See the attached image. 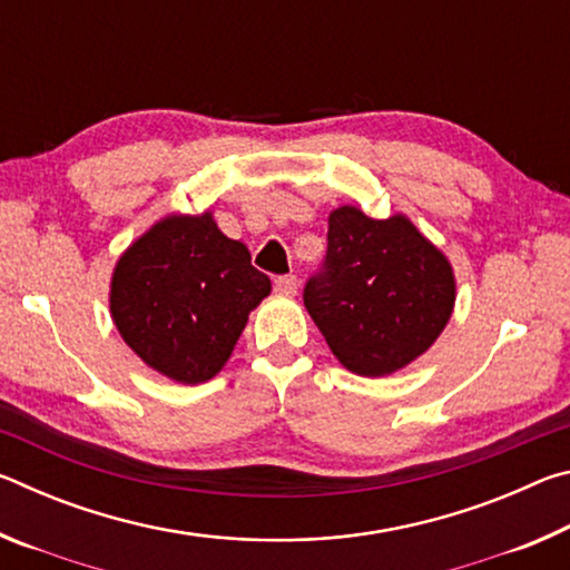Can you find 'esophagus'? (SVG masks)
Masks as SVG:
<instances>
[{"mask_svg":"<svg viewBox=\"0 0 570 570\" xmlns=\"http://www.w3.org/2000/svg\"><path fill=\"white\" fill-rule=\"evenodd\" d=\"M296 286H298L296 276H278L276 282H274L276 292L284 294V296H294V294H296Z\"/></svg>","mask_w":570,"mask_h":570,"instance_id":"esophagus-1","label":"esophagus"}]
</instances>
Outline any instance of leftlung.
<instances>
[{
  "label": "left lung",
  "instance_id": "left-lung-1",
  "mask_svg": "<svg viewBox=\"0 0 570 570\" xmlns=\"http://www.w3.org/2000/svg\"><path fill=\"white\" fill-rule=\"evenodd\" d=\"M324 272L304 306L332 354L360 377H387L435 344L455 308L448 256L407 216L372 218L356 206L330 214Z\"/></svg>",
  "mask_w": 570,
  "mask_h": 570
}]
</instances>
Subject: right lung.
Instances as JSON below:
<instances>
[{
  "label": "right lung",
  "instance_id": "right-lung-1",
  "mask_svg": "<svg viewBox=\"0 0 570 570\" xmlns=\"http://www.w3.org/2000/svg\"><path fill=\"white\" fill-rule=\"evenodd\" d=\"M272 294L240 240L210 210L170 214L122 250L110 316L122 342L163 377L200 384L224 370L248 314Z\"/></svg>",
  "mask_w": 570,
  "mask_h": 570
}]
</instances>
